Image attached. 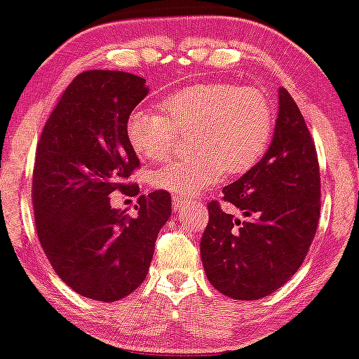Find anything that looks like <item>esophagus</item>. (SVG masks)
<instances>
[{
    "label": "esophagus",
    "mask_w": 359,
    "mask_h": 359,
    "mask_svg": "<svg viewBox=\"0 0 359 359\" xmlns=\"http://www.w3.org/2000/svg\"><path fill=\"white\" fill-rule=\"evenodd\" d=\"M172 203H174V211H182V209L191 208V205H199L201 204V203H197V201L185 199V197H180V196L172 197Z\"/></svg>",
    "instance_id": "obj_1"
}]
</instances>
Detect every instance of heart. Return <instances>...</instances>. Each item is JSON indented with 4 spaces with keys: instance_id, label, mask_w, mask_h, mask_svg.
Listing matches in <instances>:
<instances>
[{
    "instance_id": "heart-1",
    "label": "heart",
    "mask_w": 359,
    "mask_h": 359,
    "mask_svg": "<svg viewBox=\"0 0 359 359\" xmlns=\"http://www.w3.org/2000/svg\"><path fill=\"white\" fill-rule=\"evenodd\" d=\"M160 111L137 109L128 116L126 138L140 158L156 162L170 155L177 135H187L192 151L150 174L160 191L199 196L222 179L257 165L273 131V108L262 90L205 82L168 94Z\"/></svg>"
}]
</instances>
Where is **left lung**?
Wrapping results in <instances>:
<instances>
[{
  "label": "left lung",
  "mask_w": 359,
  "mask_h": 359,
  "mask_svg": "<svg viewBox=\"0 0 359 359\" xmlns=\"http://www.w3.org/2000/svg\"><path fill=\"white\" fill-rule=\"evenodd\" d=\"M222 192L248 219L224 212L217 201L209 203L201 240L205 275L231 299L266 297L300 269L320 211L316 145L287 89L278 90V118L265 156Z\"/></svg>",
  "instance_id": "obj_1"
}]
</instances>
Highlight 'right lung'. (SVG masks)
Instances as JSON below:
<instances>
[{
  "label": "right lung",
  "instance_id": "obj_1",
  "mask_svg": "<svg viewBox=\"0 0 359 359\" xmlns=\"http://www.w3.org/2000/svg\"><path fill=\"white\" fill-rule=\"evenodd\" d=\"M145 82L121 71L79 74L36 145L32 199L39 240L62 282L101 302H116L142 285L172 212L165 191L140 196L135 217L111 208L113 192L140 194L126 182L140 167L126 121L148 94Z\"/></svg>",
  "mask_w": 359,
  "mask_h": 359
}]
</instances>
